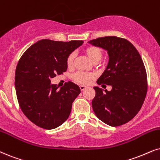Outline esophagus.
Returning <instances> with one entry per match:
<instances>
[{
    "label": "esophagus",
    "mask_w": 160,
    "mask_h": 160,
    "mask_svg": "<svg viewBox=\"0 0 160 160\" xmlns=\"http://www.w3.org/2000/svg\"><path fill=\"white\" fill-rule=\"evenodd\" d=\"M80 90H81V91H83V90H85L86 88V86H83V85H80Z\"/></svg>",
    "instance_id": "34e87169"
}]
</instances>
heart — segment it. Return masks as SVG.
Masks as SVG:
<instances>
[{"mask_svg":"<svg viewBox=\"0 0 160 160\" xmlns=\"http://www.w3.org/2000/svg\"><path fill=\"white\" fill-rule=\"evenodd\" d=\"M84 52L88 57V58L94 62L100 61L102 56V51L99 48L96 47V46H87V47L84 48ZM74 59V53H71L68 54L67 58H66V66H67L68 68H72V66H73ZM94 78V76L93 74L84 72H78L73 75V79L74 81L80 84L83 85L90 83Z\"/></svg>","mask_w":160,"mask_h":160,"instance_id":"heart-1","label":"heart"}]
</instances>
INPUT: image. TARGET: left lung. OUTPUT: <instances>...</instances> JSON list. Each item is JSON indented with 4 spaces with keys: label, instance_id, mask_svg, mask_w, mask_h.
<instances>
[{
    "label": "left lung",
    "instance_id": "1",
    "mask_svg": "<svg viewBox=\"0 0 160 160\" xmlns=\"http://www.w3.org/2000/svg\"><path fill=\"white\" fill-rule=\"evenodd\" d=\"M88 43L108 52V66L97 82L112 87L110 92L94 87L96 94L92 105L94 114L110 126L125 124L139 112L146 97L147 74L142 58L125 38L108 36Z\"/></svg>",
    "mask_w": 160,
    "mask_h": 160
}]
</instances>
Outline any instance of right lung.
<instances>
[{
	"instance_id": "add662e5",
	"label": "right lung",
	"mask_w": 160,
	"mask_h": 160,
	"mask_svg": "<svg viewBox=\"0 0 160 160\" xmlns=\"http://www.w3.org/2000/svg\"><path fill=\"white\" fill-rule=\"evenodd\" d=\"M82 43L39 40L18 61L15 78L18 103L25 116L40 128H55L69 116L80 87L68 81L59 88L51 79L66 72L68 55Z\"/></svg>"
}]
</instances>
